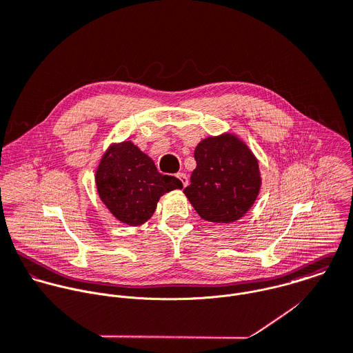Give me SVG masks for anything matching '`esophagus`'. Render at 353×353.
Returning <instances> with one entry per match:
<instances>
[{
  "label": "esophagus",
  "instance_id": "esophagus-1",
  "mask_svg": "<svg viewBox=\"0 0 353 353\" xmlns=\"http://www.w3.org/2000/svg\"><path fill=\"white\" fill-rule=\"evenodd\" d=\"M177 179L181 181L183 187H187L188 185V177L185 173H177Z\"/></svg>",
  "mask_w": 353,
  "mask_h": 353
}]
</instances>
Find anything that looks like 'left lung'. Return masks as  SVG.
I'll return each instance as SVG.
<instances>
[{
	"instance_id": "obj_1",
	"label": "left lung",
	"mask_w": 353,
	"mask_h": 353,
	"mask_svg": "<svg viewBox=\"0 0 353 353\" xmlns=\"http://www.w3.org/2000/svg\"><path fill=\"white\" fill-rule=\"evenodd\" d=\"M196 168L184 194L206 221L232 223L254 203L260 191L259 163L235 136L202 140L194 152Z\"/></svg>"
}]
</instances>
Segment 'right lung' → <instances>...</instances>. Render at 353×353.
I'll return each mask as SVG.
<instances>
[{"instance_id":"add662e5","label":"right lung","mask_w":353,"mask_h":353,"mask_svg":"<svg viewBox=\"0 0 353 353\" xmlns=\"http://www.w3.org/2000/svg\"><path fill=\"white\" fill-rule=\"evenodd\" d=\"M96 185L103 203L128 225L145 223L163 194L183 188L179 179L161 174L152 159L130 141L108 148L96 172Z\"/></svg>"}]
</instances>
